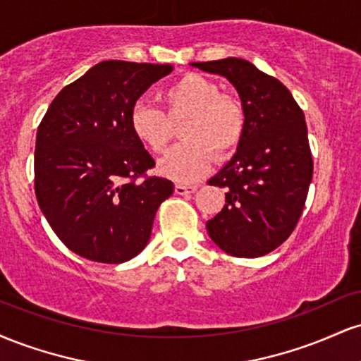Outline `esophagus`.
<instances>
[{"instance_id": "esophagus-1", "label": "esophagus", "mask_w": 361, "mask_h": 361, "mask_svg": "<svg viewBox=\"0 0 361 361\" xmlns=\"http://www.w3.org/2000/svg\"><path fill=\"white\" fill-rule=\"evenodd\" d=\"M175 192L178 195H188L197 192V185H175Z\"/></svg>"}]
</instances>
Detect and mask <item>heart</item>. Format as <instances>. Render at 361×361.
<instances>
[{"label":"heart","instance_id":"1","mask_svg":"<svg viewBox=\"0 0 361 361\" xmlns=\"http://www.w3.org/2000/svg\"><path fill=\"white\" fill-rule=\"evenodd\" d=\"M164 110L137 102L128 111V128L139 144L154 154L168 147L180 128L185 140L157 164L163 176L193 181L204 176L215 161H226L241 146L247 114L243 100L221 93L219 85L202 74H185L161 94Z\"/></svg>","mask_w":361,"mask_h":361}]
</instances>
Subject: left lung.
Here are the masks:
<instances>
[{"instance_id":"8db88e82","label":"left lung","mask_w":361,"mask_h":361,"mask_svg":"<svg viewBox=\"0 0 361 361\" xmlns=\"http://www.w3.org/2000/svg\"><path fill=\"white\" fill-rule=\"evenodd\" d=\"M226 76L246 106V134L209 185L226 188V205L207 221L210 239L235 258H258L293 233L304 210L314 161L304 111L276 78L227 57L192 62Z\"/></svg>"}]
</instances>
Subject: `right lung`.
Instances as JSON below:
<instances>
[{
    "mask_svg": "<svg viewBox=\"0 0 361 361\" xmlns=\"http://www.w3.org/2000/svg\"><path fill=\"white\" fill-rule=\"evenodd\" d=\"M169 64L103 61L64 86L35 142V195L68 250L117 264L146 247L175 185L149 176L154 159L128 128V111Z\"/></svg>",
    "mask_w": 361,
    "mask_h": 361,
    "instance_id": "obj_1",
    "label": "right lung"
}]
</instances>
